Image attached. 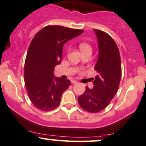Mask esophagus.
I'll return each mask as SVG.
<instances>
[{"label": "esophagus", "mask_w": 146, "mask_h": 146, "mask_svg": "<svg viewBox=\"0 0 146 146\" xmlns=\"http://www.w3.org/2000/svg\"><path fill=\"white\" fill-rule=\"evenodd\" d=\"M71 83H72V84H78V81H76V80H71Z\"/></svg>", "instance_id": "esophagus-1"}]
</instances>
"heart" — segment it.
<instances>
[{"instance_id":"1","label":"heart","mask_w":146,"mask_h":146,"mask_svg":"<svg viewBox=\"0 0 146 146\" xmlns=\"http://www.w3.org/2000/svg\"><path fill=\"white\" fill-rule=\"evenodd\" d=\"M79 48L81 52H85V51H92V48L91 45L86 42H81L79 44Z\"/></svg>"}]
</instances>
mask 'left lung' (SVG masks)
<instances>
[{"instance_id": "1", "label": "left lung", "mask_w": 146, "mask_h": 146, "mask_svg": "<svg viewBox=\"0 0 146 146\" xmlns=\"http://www.w3.org/2000/svg\"><path fill=\"white\" fill-rule=\"evenodd\" d=\"M98 39V58L94 69L96 70L94 88L86 86L82 95L78 97L83 110L97 113L108 106L117 93L121 78V56L117 45L107 33L94 29Z\"/></svg>"}]
</instances>
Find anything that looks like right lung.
I'll use <instances>...</instances> for the list:
<instances>
[{
	"label": "right lung",
	"mask_w": 146,
	"mask_h": 146,
	"mask_svg": "<svg viewBox=\"0 0 146 146\" xmlns=\"http://www.w3.org/2000/svg\"><path fill=\"white\" fill-rule=\"evenodd\" d=\"M82 30L48 25L35 35L27 52L24 80L32 103L41 111H50L60 103L61 97L70 84L69 80L54 76L60 64L63 46Z\"/></svg>",
	"instance_id": "right-lung-1"
}]
</instances>
